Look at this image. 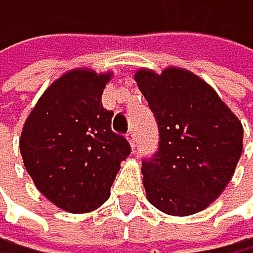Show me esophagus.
I'll return each mask as SVG.
<instances>
[{
    "mask_svg": "<svg viewBox=\"0 0 253 253\" xmlns=\"http://www.w3.org/2000/svg\"><path fill=\"white\" fill-rule=\"evenodd\" d=\"M127 141H129V144H130V147H135V134L132 132V130H129L127 132Z\"/></svg>",
    "mask_w": 253,
    "mask_h": 253,
    "instance_id": "obj_1",
    "label": "esophagus"
}]
</instances>
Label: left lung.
Segmentation results:
<instances>
[{"label":"left lung","instance_id":"obj_1","mask_svg":"<svg viewBox=\"0 0 253 253\" xmlns=\"http://www.w3.org/2000/svg\"><path fill=\"white\" fill-rule=\"evenodd\" d=\"M134 79L159 126V151L142 162L147 201L167 215L207 209L224 192L244 149L237 116L209 84L187 69L169 66Z\"/></svg>","mask_w":253,"mask_h":253}]
</instances>
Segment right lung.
Wrapping results in <instances>:
<instances>
[{
    "instance_id": "add662e5",
    "label": "right lung",
    "mask_w": 253,
    "mask_h": 253,
    "mask_svg": "<svg viewBox=\"0 0 253 253\" xmlns=\"http://www.w3.org/2000/svg\"><path fill=\"white\" fill-rule=\"evenodd\" d=\"M112 73L78 68L42 92L24 121L19 151L34 185L71 213L101 207L121 162L130 154L126 137L112 132V111L101 96Z\"/></svg>"
}]
</instances>
